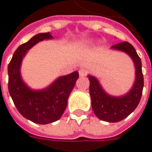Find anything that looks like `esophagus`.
<instances>
[{
    "mask_svg": "<svg viewBox=\"0 0 152 152\" xmlns=\"http://www.w3.org/2000/svg\"><path fill=\"white\" fill-rule=\"evenodd\" d=\"M79 76H81V77L85 76V75L87 74V70L85 69V68H80V69L79 70Z\"/></svg>",
    "mask_w": 152,
    "mask_h": 152,
    "instance_id": "esophagus-1",
    "label": "esophagus"
}]
</instances>
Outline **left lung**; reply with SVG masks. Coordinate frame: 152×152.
<instances>
[{
  "label": "left lung",
  "instance_id": "obj_1",
  "mask_svg": "<svg viewBox=\"0 0 152 152\" xmlns=\"http://www.w3.org/2000/svg\"><path fill=\"white\" fill-rule=\"evenodd\" d=\"M112 48L124 51L133 59L136 71L134 86L131 91L124 96H110L102 90L97 79L95 77L89 75L90 95L91 98V107L97 118L106 122L117 123L124 119L137 107L142 96L144 77L141 60L138 56L134 47L130 43L124 41L114 45Z\"/></svg>",
  "mask_w": 152,
  "mask_h": 152
}]
</instances>
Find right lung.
Returning a JSON list of instances; mask_svg holds the SVG:
<instances>
[{"label":"right lung","mask_w":152,"mask_h":152,"mask_svg":"<svg viewBox=\"0 0 152 152\" xmlns=\"http://www.w3.org/2000/svg\"><path fill=\"white\" fill-rule=\"evenodd\" d=\"M50 33L38 34L15 50L8 65V91L13 103L25 118L39 124L58 120L67 107V99L73 89L79 73L73 72L60 77L43 91H31L22 80V59L33 45L45 39H51Z\"/></svg>","instance_id":"right-lung-1"}]
</instances>
